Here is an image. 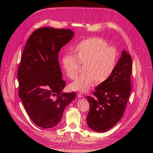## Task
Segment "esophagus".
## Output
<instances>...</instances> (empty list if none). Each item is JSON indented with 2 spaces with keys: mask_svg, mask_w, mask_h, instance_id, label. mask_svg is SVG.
I'll return each mask as SVG.
<instances>
[{
  "mask_svg": "<svg viewBox=\"0 0 153 153\" xmlns=\"http://www.w3.org/2000/svg\"><path fill=\"white\" fill-rule=\"evenodd\" d=\"M77 97H78L79 98H82L83 96V95H82V94L81 93H78V94H77Z\"/></svg>",
  "mask_w": 153,
  "mask_h": 153,
  "instance_id": "1",
  "label": "esophagus"
}]
</instances>
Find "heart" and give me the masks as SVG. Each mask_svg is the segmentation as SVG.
I'll return each mask as SVG.
<instances>
[{
	"label": "heart",
	"instance_id": "obj_1",
	"mask_svg": "<svg viewBox=\"0 0 153 153\" xmlns=\"http://www.w3.org/2000/svg\"><path fill=\"white\" fill-rule=\"evenodd\" d=\"M74 56L65 53L61 57L62 68L71 80L76 79L80 64L84 66L83 74L73 82L70 87L73 90L88 91L96 82L101 84L106 82L114 72L119 59L117 49L109 47L102 38L93 37L79 42L73 49Z\"/></svg>",
	"mask_w": 153,
	"mask_h": 153
}]
</instances>
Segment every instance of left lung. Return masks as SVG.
Segmentation results:
<instances>
[{
	"mask_svg": "<svg viewBox=\"0 0 153 153\" xmlns=\"http://www.w3.org/2000/svg\"><path fill=\"white\" fill-rule=\"evenodd\" d=\"M132 68L131 56L122 51L111 77L96 87L93 97H86L90 104L86 122L94 131H106L123 116L131 90Z\"/></svg>",
	"mask_w": 153,
	"mask_h": 153,
	"instance_id": "left-lung-1",
	"label": "left lung"
}]
</instances>
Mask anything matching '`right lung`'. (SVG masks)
<instances>
[{
  "mask_svg": "<svg viewBox=\"0 0 153 153\" xmlns=\"http://www.w3.org/2000/svg\"><path fill=\"white\" fill-rule=\"evenodd\" d=\"M70 29L43 27L28 38L17 70L19 96L32 121L44 129L56 126L76 93H63L66 83L59 53L73 38Z\"/></svg>",
  "mask_w": 153,
  "mask_h": 153,
  "instance_id": "1",
  "label": "right lung"
}]
</instances>
